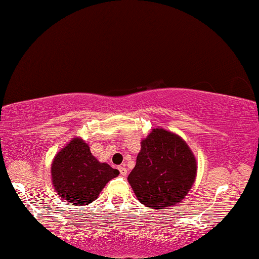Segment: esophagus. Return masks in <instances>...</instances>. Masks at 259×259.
<instances>
[{"label": "esophagus", "mask_w": 259, "mask_h": 259, "mask_svg": "<svg viewBox=\"0 0 259 259\" xmlns=\"http://www.w3.org/2000/svg\"><path fill=\"white\" fill-rule=\"evenodd\" d=\"M119 171H120V174L122 175V176H126V174H128V170H126V168H125L124 165L119 166Z\"/></svg>", "instance_id": "obj_1"}]
</instances>
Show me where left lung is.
<instances>
[{"label":"left lung","instance_id":"8db88e82","mask_svg":"<svg viewBox=\"0 0 259 259\" xmlns=\"http://www.w3.org/2000/svg\"><path fill=\"white\" fill-rule=\"evenodd\" d=\"M195 175V157L187 144L164 129H153L142 142L128 182L143 204L164 209L185 198Z\"/></svg>","mask_w":259,"mask_h":259}]
</instances>
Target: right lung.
Segmentation results:
<instances>
[{
  "label": "right lung",
  "instance_id": "right-lung-1",
  "mask_svg": "<svg viewBox=\"0 0 259 259\" xmlns=\"http://www.w3.org/2000/svg\"><path fill=\"white\" fill-rule=\"evenodd\" d=\"M119 174L107 163H100L80 138L72 139L56 155L51 166L52 183L58 195L77 205L95 201L105 185Z\"/></svg>",
  "mask_w": 259,
  "mask_h": 259
}]
</instances>
